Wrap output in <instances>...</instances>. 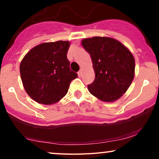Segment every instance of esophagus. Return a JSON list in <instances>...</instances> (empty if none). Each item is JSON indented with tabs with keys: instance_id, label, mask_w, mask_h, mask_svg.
Masks as SVG:
<instances>
[{
	"instance_id": "1",
	"label": "esophagus",
	"mask_w": 159,
	"mask_h": 159,
	"mask_svg": "<svg viewBox=\"0 0 159 159\" xmlns=\"http://www.w3.org/2000/svg\"><path fill=\"white\" fill-rule=\"evenodd\" d=\"M78 76H79V77H81V76L82 75V70H81V69L80 71H78Z\"/></svg>"
}]
</instances>
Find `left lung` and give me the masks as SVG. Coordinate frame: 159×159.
<instances>
[{
  "label": "left lung",
  "mask_w": 159,
  "mask_h": 159,
  "mask_svg": "<svg viewBox=\"0 0 159 159\" xmlns=\"http://www.w3.org/2000/svg\"><path fill=\"white\" fill-rule=\"evenodd\" d=\"M90 54L95 75L88 90L101 101L112 102L126 92L134 77L135 61L132 54L118 40L106 36L82 39Z\"/></svg>",
  "instance_id": "obj_1"
}]
</instances>
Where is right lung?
Masks as SVG:
<instances>
[{
	"label": "right lung",
	"mask_w": 159,
	"mask_h": 159,
	"mask_svg": "<svg viewBox=\"0 0 159 159\" xmlns=\"http://www.w3.org/2000/svg\"><path fill=\"white\" fill-rule=\"evenodd\" d=\"M69 41L44 43L34 47L24 57L20 74L24 88L32 99L52 105L66 96L78 74L69 68L66 54Z\"/></svg>",
	"instance_id": "add662e5"
}]
</instances>
